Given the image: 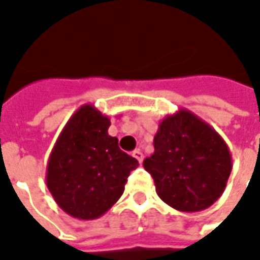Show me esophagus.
<instances>
[{
    "label": "esophagus",
    "instance_id": "obj_1",
    "mask_svg": "<svg viewBox=\"0 0 260 260\" xmlns=\"http://www.w3.org/2000/svg\"><path fill=\"white\" fill-rule=\"evenodd\" d=\"M132 155H134V157H135V158L139 161V164H142V161H143V153H142L139 149H136L135 151L132 153Z\"/></svg>",
    "mask_w": 260,
    "mask_h": 260
}]
</instances>
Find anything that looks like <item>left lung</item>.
<instances>
[{
    "instance_id": "left-lung-1",
    "label": "left lung",
    "mask_w": 260,
    "mask_h": 260,
    "mask_svg": "<svg viewBox=\"0 0 260 260\" xmlns=\"http://www.w3.org/2000/svg\"><path fill=\"white\" fill-rule=\"evenodd\" d=\"M153 145L154 153L143 167L169 207L199 212L222 196L233 168L232 154L222 136L199 115L186 109L167 115Z\"/></svg>"
}]
</instances>
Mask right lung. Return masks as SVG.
Here are the masks:
<instances>
[{
	"label": "right lung",
	"instance_id": "1",
	"mask_svg": "<svg viewBox=\"0 0 260 260\" xmlns=\"http://www.w3.org/2000/svg\"><path fill=\"white\" fill-rule=\"evenodd\" d=\"M110 118L84 105L61 129L47 165V186L56 204L82 220L101 218L124 193L138 159L109 135Z\"/></svg>",
	"mask_w": 260,
	"mask_h": 260
}]
</instances>
